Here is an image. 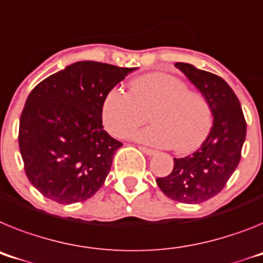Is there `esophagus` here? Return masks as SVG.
Here are the masks:
<instances>
[{"instance_id":"1","label":"esophagus","mask_w":263,"mask_h":263,"mask_svg":"<svg viewBox=\"0 0 263 263\" xmlns=\"http://www.w3.org/2000/svg\"><path fill=\"white\" fill-rule=\"evenodd\" d=\"M141 150H142L143 153L146 154V156H156L157 154V152L156 150H153V149H149V147H145V146H141L140 147Z\"/></svg>"}]
</instances>
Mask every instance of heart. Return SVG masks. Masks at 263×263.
I'll return each instance as SVG.
<instances>
[{
    "mask_svg": "<svg viewBox=\"0 0 263 263\" xmlns=\"http://www.w3.org/2000/svg\"><path fill=\"white\" fill-rule=\"evenodd\" d=\"M152 125L132 134L138 142L186 153L198 147L212 127V109L203 96L190 91L179 78L150 73L134 78L129 94L111 89L101 105V120L114 137H126L146 121Z\"/></svg>",
    "mask_w": 263,
    "mask_h": 263,
    "instance_id": "1",
    "label": "heart"
}]
</instances>
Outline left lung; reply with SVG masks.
Here are the masks:
<instances>
[{"label":"left lung","mask_w":263,"mask_h":263,"mask_svg":"<svg viewBox=\"0 0 263 263\" xmlns=\"http://www.w3.org/2000/svg\"><path fill=\"white\" fill-rule=\"evenodd\" d=\"M174 66L206 98L213 126L194 153L174 158L172 173L156 182L170 199L201 203L217 196L237 169L246 138V122L238 98L226 81L185 62H176Z\"/></svg>","instance_id":"obj_1"}]
</instances>
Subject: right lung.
<instances>
[{
    "mask_svg": "<svg viewBox=\"0 0 263 263\" xmlns=\"http://www.w3.org/2000/svg\"><path fill=\"white\" fill-rule=\"evenodd\" d=\"M137 67L78 61L31 90L20 118L18 143L29 181L62 205L98 192L120 141L104 130L105 94Z\"/></svg>",
    "mask_w": 263,
    "mask_h": 263,
    "instance_id": "obj_1",
    "label": "right lung"
}]
</instances>
